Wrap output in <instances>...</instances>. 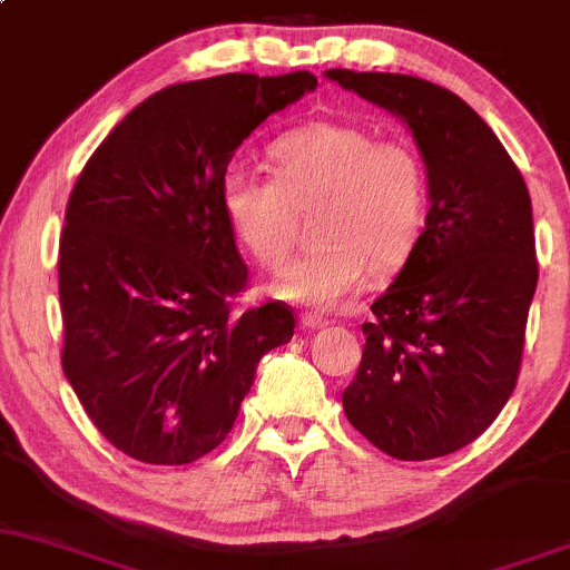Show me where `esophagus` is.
<instances>
[{
  "mask_svg": "<svg viewBox=\"0 0 570 570\" xmlns=\"http://www.w3.org/2000/svg\"><path fill=\"white\" fill-rule=\"evenodd\" d=\"M298 324H302V328H307V332H315V328H324L328 321L321 318V315H315V313H302Z\"/></svg>",
  "mask_w": 570,
  "mask_h": 570,
  "instance_id": "obj_1",
  "label": "esophagus"
}]
</instances>
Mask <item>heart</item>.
I'll return each instance as SVG.
<instances>
[{
  "instance_id": "obj_1",
  "label": "heart",
  "mask_w": 570,
  "mask_h": 570,
  "mask_svg": "<svg viewBox=\"0 0 570 570\" xmlns=\"http://www.w3.org/2000/svg\"><path fill=\"white\" fill-rule=\"evenodd\" d=\"M277 175L230 167L222 210L242 246L263 268H277L296 238V210L318 205L321 242L272 283L302 307L332 309L375 272H397L420 244L431 205L428 167L406 139H379L365 126L313 120L272 145Z\"/></svg>"
}]
</instances>
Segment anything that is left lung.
<instances>
[{"label": "left lung", "mask_w": 570, "mask_h": 570, "mask_svg": "<svg viewBox=\"0 0 570 570\" xmlns=\"http://www.w3.org/2000/svg\"><path fill=\"white\" fill-rule=\"evenodd\" d=\"M326 79L406 122L431 186L420 244L362 324L345 416L397 461L450 455L497 420L519 381L538 285L530 191L455 92L403 73L332 68Z\"/></svg>", "instance_id": "left-lung-1"}]
</instances>
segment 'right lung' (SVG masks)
<instances>
[{
	"label": "right lung",
	"instance_id": "obj_1",
	"mask_svg": "<svg viewBox=\"0 0 570 570\" xmlns=\"http://www.w3.org/2000/svg\"><path fill=\"white\" fill-rule=\"evenodd\" d=\"M307 70L164 87L81 169L60 238L62 371L120 453L178 466L225 442L291 307L233 313L246 263L222 210L238 145L313 92Z\"/></svg>",
	"mask_w": 570,
	"mask_h": 570
}]
</instances>
